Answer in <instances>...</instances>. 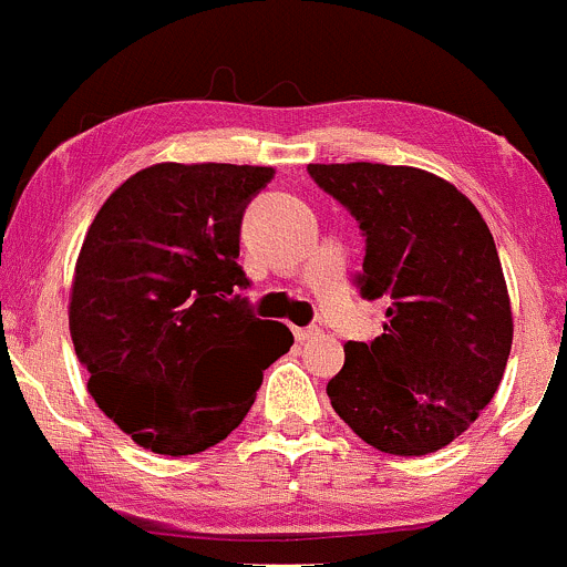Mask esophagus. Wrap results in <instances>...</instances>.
<instances>
[{
  "instance_id": "34e87169",
  "label": "esophagus",
  "mask_w": 567,
  "mask_h": 567,
  "mask_svg": "<svg viewBox=\"0 0 567 567\" xmlns=\"http://www.w3.org/2000/svg\"><path fill=\"white\" fill-rule=\"evenodd\" d=\"M293 337L296 342H307V339L318 337V329H315V326H309V329H293Z\"/></svg>"
}]
</instances>
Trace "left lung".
<instances>
[{
  "instance_id": "1",
  "label": "left lung",
  "mask_w": 567,
  "mask_h": 567,
  "mask_svg": "<svg viewBox=\"0 0 567 567\" xmlns=\"http://www.w3.org/2000/svg\"><path fill=\"white\" fill-rule=\"evenodd\" d=\"M367 236L363 299L383 333L344 344L331 408L372 449L426 456L454 443L499 389L514 342L508 285L488 225L451 182L380 163L307 165Z\"/></svg>"
}]
</instances>
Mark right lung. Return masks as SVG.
I'll list each match as a JSON object with an SVG mask.
<instances>
[{"label":"right lung","instance_id":"1","mask_svg":"<svg viewBox=\"0 0 567 567\" xmlns=\"http://www.w3.org/2000/svg\"><path fill=\"white\" fill-rule=\"evenodd\" d=\"M274 168L157 163L109 195L70 288V337L97 408L141 449L189 456L228 437L288 326L255 318L238 258L244 206Z\"/></svg>","mask_w":567,"mask_h":567}]
</instances>
